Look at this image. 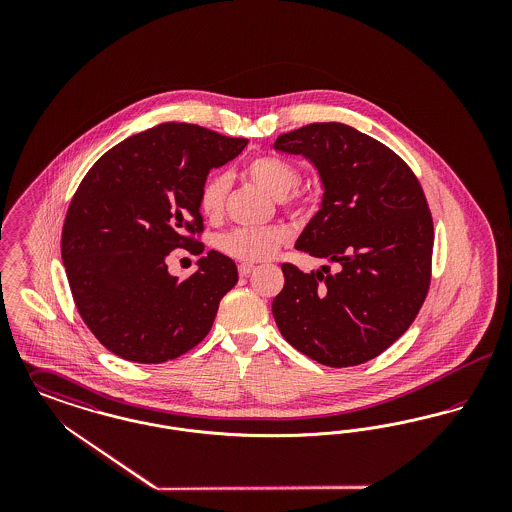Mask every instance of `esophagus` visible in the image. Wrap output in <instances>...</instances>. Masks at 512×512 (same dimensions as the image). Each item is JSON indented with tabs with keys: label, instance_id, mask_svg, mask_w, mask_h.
<instances>
[{
	"label": "esophagus",
	"instance_id": "34e87169",
	"mask_svg": "<svg viewBox=\"0 0 512 512\" xmlns=\"http://www.w3.org/2000/svg\"><path fill=\"white\" fill-rule=\"evenodd\" d=\"M255 270V265L253 263H240L238 265V272H240V276H247V274H251Z\"/></svg>",
	"mask_w": 512,
	"mask_h": 512
}]
</instances>
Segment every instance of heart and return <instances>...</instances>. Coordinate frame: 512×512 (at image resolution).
Here are the masks:
<instances>
[{
  "instance_id": "heart-1",
  "label": "heart",
  "mask_w": 512,
  "mask_h": 512,
  "mask_svg": "<svg viewBox=\"0 0 512 512\" xmlns=\"http://www.w3.org/2000/svg\"><path fill=\"white\" fill-rule=\"evenodd\" d=\"M247 176L267 190L268 194L278 197L284 205L297 201V194H290L299 182V171L290 161L280 157H257L247 165ZM226 195V178L211 176L199 194V211L205 219H217L222 213ZM288 234L284 228L265 226V228H236L226 232L219 240V247L230 257L238 261H263L272 257L278 247L286 242Z\"/></svg>"
}]
</instances>
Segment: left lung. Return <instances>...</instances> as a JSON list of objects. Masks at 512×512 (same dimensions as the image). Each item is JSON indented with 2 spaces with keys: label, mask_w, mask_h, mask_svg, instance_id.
<instances>
[{
  "label": "left lung",
  "mask_w": 512,
  "mask_h": 512,
  "mask_svg": "<svg viewBox=\"0 0 512 512\" xmlns=\"http://www.w3.org/2000/svg\"><path fill=\"white\" fill-rule=\"evenodd\" d=\"M274 149L315 165L322 203L295 247L336 263L282 265L278 330L320 365L366 363L405 334L430 288L434 222L422 186L390 147L341 122L286 132Z\"/></svg>",
  "instance_id": "obj_1"
}]
</instances>
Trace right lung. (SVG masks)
<instances>
[{
	"label": "right lung",
	"instance_id": "1",
	"mask_svg": "<svg viewBox=\"0 0 512 512\" xmlns=\"http://www.w3.org/2000/svg\"><path fill=\"white\" fill-rule=\"evenodd\" d=\"M245 146V138L165 122L111 147L80 182L61 257L80 317L117 357L157 365L209 334L220 299L238 282L236 263L209 251L180 282L167 255L176 247L203 253L186 236L203 230L201 188Z\"/></svg>",
	"mask_w": 512,
	"mask_h": 512
}]
</instances>
